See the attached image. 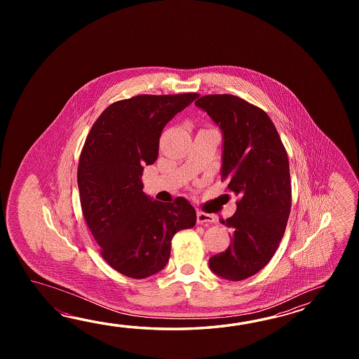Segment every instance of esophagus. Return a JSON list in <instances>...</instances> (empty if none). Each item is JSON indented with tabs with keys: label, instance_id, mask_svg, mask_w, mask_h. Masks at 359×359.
<instances>
[{
	"label": "esophagus",
	"instance_id": "34e87169",
	"mask_svg": "<svg viewBox=\"0 0 359 359\" xmlns=\"http://www.w3.org/2000/svg\"><path fill=\"white\" fill-rule=\"evenodd\" d=\"M196 222L198 224H203V223H214L215 222V217L213 214H208L205 212H198L196 214Z\"/></svg>",
	"mask_w": 359,
	"mask_h": 359
}]
</instances>
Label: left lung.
<instances>
[{
	"label": "left lung",
	"mask_w": 359,
	"mask_h": 359,
	"mask_svg": "<svg viewBox=\"0 0 359 359\" xmlns=\"http://www.w3.org/2000/svg\"><path fill=\"white\" fill-rule=\"evenodd\" d=\"M223 132L222 182L238 200L223 223L233 229L226 252L213 255L209 267L229 281L259 272L275 255L291 210L287 153L267 113L233 95H206L195 102Z\"/></svg>",
	"instance_id": "obj_1"
}]
</instances>
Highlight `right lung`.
Wrapping results in <instances>:
<instances>
[{"instance_id": "add662e5", "label": "right lung", "mask_w": 359, "mask_h": 359, "mask_svg": "<svg viewBox=\"0 0 359 359\" xmlns=\"http://www.w3.org/2000/svg\"><path fill=\"white\" fill-rule=\"evenodd\" d=\"M198 96L119 100L101 113L84 141L76 172L84 221L104 260L130 278H146L165 267L173 236L196 223L186 198L161 203L147 198L141 176L158 159L165 124Z\"/></svg>"}]
</instances>
